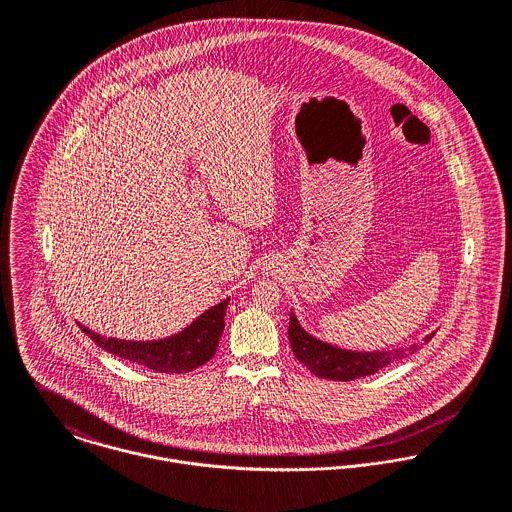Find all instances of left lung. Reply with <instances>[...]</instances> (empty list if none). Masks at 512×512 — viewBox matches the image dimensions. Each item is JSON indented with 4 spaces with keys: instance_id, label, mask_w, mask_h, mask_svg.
I'll use <instances>...</instances> for the list:
<instances>
[{
    "instance_id": "left-lung-1",
    "label": "left lung",
    "mask_w": 512,
    "mask_h": 512,
    "mask_svg": "<svg viewBox=\"0 0 512 512\" xmlns=\"http://www.w3.org/2000/svg\"><path fill=\"white\" fill-rule=\"evenodd\" d=\"M290 345H292L293 355L301 365L307 366L315 376L329 378V380H341L349 382L361 376H370L376 370L384 366L400 361L420 345H412L408 349H394V351H372V353H357V351H347L333 347L329 343H323L309 335L297 321V317L290 315ZM436 333H430L424 343H428Z\"/></svg>"
}]
</instances>
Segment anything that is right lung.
<instances>
[{
  "mask_svg": "<svg viewBox=\"0 0 512 512\" xmlns=\"http://www.w3.org/2000/svg\"><path fill=\"white\" fill-rule=\"evenodd\" d=\"M228 299L219 305L207 309L199 319H195L181 333L159 339V341H122L112 337H102L92 333L88 327L80 325V329L104 351L126 359L136 365L147 366L155 372H189L193 368L205 365L217 353L220 335L224 329V313Z\"/></svg>",
  "mask_w": 512,
  "mask_h": 512,
  "instance_id": "right-lung-1",
  "label": "right lung"
}]
</instances>
